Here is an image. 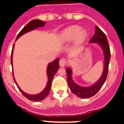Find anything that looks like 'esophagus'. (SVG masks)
I'll return each mask as SVG.
<instances>
[{
    "label": "esophagus",
    "instance_id": "34e87169",
    "mask_svg": "<svg viewBox=\"0 0 124 124\" xmlns=\"http://www.w3.org/2000/svg\"><path fill=\"white\" fill-rule=\"evenodd\" d=\"M60 65L61 66H64L67 63V60H66L65 58H61L60 60Z\"/></svg>",
    "mask_w": 124,
    "mask_h": 124
}]
</instances>
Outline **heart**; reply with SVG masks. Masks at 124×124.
Returning a JSON list of instances; mask_svg holds the SVG:
<instances>
[{
	"instance_id": "b5f03b06",
	"label": "heart",
	"mask_w": 124,
	"mask_h": 124,
	"mask_svg": "<svg viewBox=\"0 0 124 124\" xmlns=\"http://www.w3.org/2000/svg\"><path fill=\"white\" fill-rule=\"evenodd\" d=\"M76 36V40L78 41H81L87 36V32L84 30H81L78 26L74 25L66 29L63 33V37L67 40H73Z\"/></svg>"
}]
</instances>
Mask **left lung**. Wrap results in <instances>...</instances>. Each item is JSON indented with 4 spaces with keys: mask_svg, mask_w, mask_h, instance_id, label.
Segmentation results:
<instances>
[{
    "mask_svg": "<svg viewBox=\"0 0 124 124\" xmlns=\"http://www.w3.org/2000/svg\"><path fill=\"white\" fill-rule=\"evenodd\" d=\"M89 42L98 43V44L102 48L103 51L104 52V69L103 71L102 75L99 81L90 87H81V86H78L77 84H76L73 81L71 78L72 70L70 68H67L66 69L68 75V83L70 89L74 94L81 98H89V97L94 96L96 93L100 90L103 84H104L106 78H107L108 71H109V64L110 58V50L109 42H108L106 34L97 26L96 27L94 35L92 37Z\"/></svg>",
    "mask_w": 124,
    "mask_h": 124,
    "instance_id": "left-lung-1",
    "label": "left lung"
}]
</instances>
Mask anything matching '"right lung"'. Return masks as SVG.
<instances>
[{
  "instance_id": "right-lung-1",
  "label": "right lung",
  "mask_w": 124,
  "mask_h": 124,
  "mask_svg": "<svg viewBox=\"0 0 124 124\" xmlns=\"http://www.w3.org/2000/svg\"><path fill=\"white\" fill-rule=\"evenodd\" d=\"M45 25V22L41 21L40 20H33L30 22L27 25H25L21 31H20L19 33H18V35H17V38H16V40L18 39L20 36H22V35L25 34V33L31 31L32 30H34L35 28H38V27H43V26H44ZM14 46V45H13L12 50V53H11V64H12V53ZM59 61H60V59L58 58L56 59V60H54V61H53V62H51V63H50V64H48V68H47V74H48V83H47L45 89L41 93H40V94H38L30 95L27 94V93H24V92L22 91L20 89V87H18V86L17 85V83H16L15 79H14V81H15V83L17 84L18 89H20V92L22 93V94L27 99H29V100L30 101H40L44 99L48 95L49 93H50V89H51V82H52L53 76H54V74L56 73V71H58V70L59 68ZM12 74L13 77H14V74H13V73Z\"/></svg>"
}]
</instances>
